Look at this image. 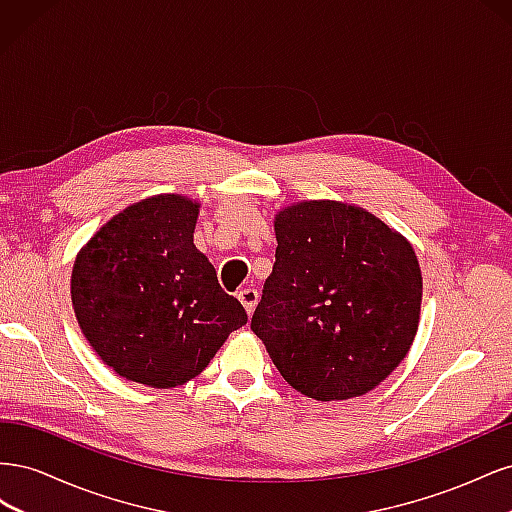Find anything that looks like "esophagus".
Listing matches in <instances>:
<instances>
[{"label": "esophagus", "instance_id": "esophagus-1", "mask_svg": "<svg viewBox=\"0 0 512 512\" xmlns=\"http://www.w3.org/2000/svg\"><path fill=\"white\" fill-rule=\"evenodd\" d=\"M239 301H241V305L245 307V312L252 316L254 307H256V303H258V290H254V288L241 290V292H239Z\"/></svg>", "mask_w": 512, "mask_h": 512}]
</instances>
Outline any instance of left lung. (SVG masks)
<instances>
[{
	"instance_id": "obj_1",
	"label": "left lung",
	"mask_w": 512,
	"mask_h": 512,
	"mask_svg": "<svg viewBox=\"0 0 512 512\" xmlns=\"http://www.w3.org/2000/svg\"><path fill=\"white\" fill-rule=\"evenodd\" d=\"M275 237L273 273L252 316L273 365L316 401L376 389L418 329L423 277L412 245L337 200L282 209Z\"/></svg>"
}]
</instances>
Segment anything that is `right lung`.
Returning <instances> with one entry per match:
<instances>
[{
	"label": "right lung",
	"mask_w": 512,
	"mask_h": 512,
	"mask_svg": "<svg viewBox=\"0 0 512 512\" xmlns=\"http://www.w3.org/2000/svg\"><path fill=\"white\" fill-rule=\"evenodd\" d=\"M198 203L158 194L108 220L74 260L72 307L121 378L170 389L196 378L247 322L194 245Z\"/></svg>",
	"instance_id": "add662e5"
}]
</instances>
